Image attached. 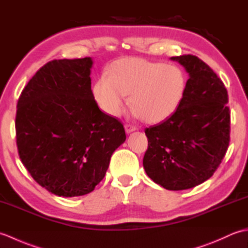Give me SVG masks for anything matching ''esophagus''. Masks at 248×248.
<instances>
[{
	"instance_id": "obj_1",
	"label": "esophagus",
	"mask_w": 248,
	"mask_h": 248,
	"mask_svg": "<svg viewBox=\"0 0 248 248\" xmlns=\"http://www.w3.org/2000/svg\"><path fill=\"white\" fill-rule=\"evenodd\" d=\"M124 130L127 133H131L136 130V127H134L132 124H124Z\"/></svg>"
}]
</instances>
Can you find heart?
Listing matches in <instances>:
<instances>
[{
  "label": "heart",
  "instance_id": "1",
  "mask_svg": "<svg viewBox=\"0 0 248 248\" xmlns=\"http://www.w3.org/2000/svg\"><path fill=\"white\" fill-rule=\"evenodd\" d=\"M186 88V76L178 66L128 57L115 62L108 75L94 83L93 93L100 108L113 117L123 113L130 94L135 117L157 124L176 112Z\"/></svg>",
  "mask_w": 248,
  "mask_h": 248
}]
</instances>
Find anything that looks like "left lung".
Returning a JSON list of instances; mask_svg holds the SVG:
<instances>
[{"label":"left lung","mask_w":248,"mask_h":248,"mask_svg":"<svg viewBox=\"0 0 248 248\" xmlns=\"http://www.w3.org/2000/svg\"><path fill=\"white\" fill-rule=\"evenodd\" d=\"M189 78L176 112L146 128L143 165L149 178L170 191L202 184L217 170L230 140L228 93L211 68L191 54L171 57Z\"/></svg>","instance_id":"8db88e82"}]
</instances>
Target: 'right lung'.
I'll list each match as a JSON object with an SVG mask.
<instances>
[{"mask_svg":"<svg viewBox=\"0 0 248 248\" xmlns=\"http://www.w3.org/2000/svg\"><path fill=\"white\" fill-rule=\"evenodd\" d=\"M91 57L54 60L21 93L16 114L18 154L34 180L52 194L82 196L107 172L125 140L123 124L99 108Z\"/></svg>","mask_w":248,"mask_h":248,"instance_id":"right-lung-1","label":"right lung"}]
</instances>
